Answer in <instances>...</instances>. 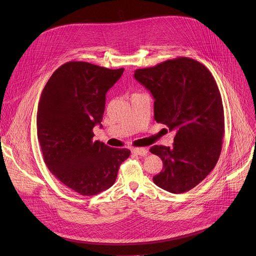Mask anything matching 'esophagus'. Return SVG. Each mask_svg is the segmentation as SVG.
Returning <instances> with one entry per match:
<instances>
[{
	"label": "esophagus",
	"instance_id": "34e87169",
	"mask_svg": "<svg viewBox=\"0 0 256 256\" xmlns=\"http://www.w3.org/2000/svg\"><path fill=\"white\" fill-rule=\"evenodd\" d=\"M132 152L136 155H140V156H146L148 153V150L146 148H134L132 150Z\"/></svg>",
	"mask_w": 256,
	"mask_h": 256
}]
</instances>
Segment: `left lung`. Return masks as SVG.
<instances>
[{
    "label": "left lung",
    "mask_w": 256,
    "mask_h": 256,
    "mask_svg": "<svg viewBox=\"0 0 256 256\" xmlns=\"http://www.w3.org/2000/svg\"><path fill=\"white\" fill-rule=\"evenodd\" d=\"M134 78L155 99L154 120L176 132L172 147L150 149L163 161L154 184L172 194L188 192L210 174L222 151L225 118L216 83L206 66L184 56L136 70Z\"/></svg>",
    "instance_id": "left-lung-1"
}]
</instances>
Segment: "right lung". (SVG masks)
Returning <instances> with one entry per match:
<instances>
[{"label": "right lung", "instance_id": "1", "mask_svg": "<svg viewBox=\"0 0 256 256\" xmlns=\"http://www.w3.org/2000/svg\"><path fill=\"white\" fill-rule=\"evenodd\" d=\"M124 70L68 62L54 72L40 96L36 124L44 163L62 184L85 196L112 186L130 154L93 140V128L102 126L105 94Z\"/></svg>", "mask_w": 256, "mask_h": 256}]
</instances>
